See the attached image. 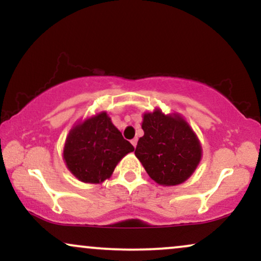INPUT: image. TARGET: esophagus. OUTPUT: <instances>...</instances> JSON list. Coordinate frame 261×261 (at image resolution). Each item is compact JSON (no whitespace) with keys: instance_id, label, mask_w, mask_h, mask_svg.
Wrapping results in <instances>:
<instances>
[{"instance_id":"obj_1","label":"esophagus","mask_w":261,"mask_h":261,"mask_svg":"<svg viewBox=\"0 0 261 261\" xmlns=\"http://www.w3.org/2000/svg\"><path fill=\"white\" fill-rule=\"evenodd\" d=\"M131 143H133V146H134V147H136V145H137V140H136V139L131 140Z\"/></svg>"}]
</instances>
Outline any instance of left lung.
<instances>
[{
  "label": "left lung",
  "mask_w": 261,
  "mask_h": 261,
  "mask_svg": "<svg viewBox=\"0 0 261 261\" xmlns=\"http://www.w3.org/2000/svg\"><path fill=\"white\" fill-rule=\"evenodd\" d=\"M142 130L135 154L147 174L166 187L184 182L201 161L202 148L190 125L179 114L155 109L143 114Z\"/></svg>",
  "instance_id": "8db88e82"
}]
</instances>
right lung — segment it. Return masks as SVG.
I'll return each mask as SVG.
<instances>
[{
  "label": "right lung",
  "mask_w": 261,
  "mask_h": 261,
  "mask_svg": "<svg viewBox=\"0 0 261 261\" xmlns=\"http://www.w3.org/2000/svg\"><path fill=\"white\" fill-rule=\"evenodd\" d=\"M134 146L122 137L106 112L73 126L64 147L68 170L83 182L99 184L113 174L124 155Z\"/></svg>",
  "instance_id": "obj_1"
}]
</instances>
